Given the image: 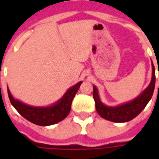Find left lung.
Wrapping results in <instances>:
<instances>
[{"label":"left lung","mask_w":159,"mask_h":159,"mask_svg":"<svg viewBox=\"0 0 159 159\" xmlns=\"http://www.w3.org/2000/svg\"><path fill=\"white\" fill-rule=\"evenodd\" d=\"M152 79L147 89L142 91L140 95H138L134 100L120 104L116 107L107 106L100 100L99 90L95 85H93V96L95 101V108L98 114L105 119L114 122V123H126L134 119L144 110L147 103L150 101L153 94L155 88V68L152 61Z\"/></svg>","instance_id":"8db88e82"}]
</instances>
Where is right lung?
<instances>
[{
    "label": "right lung",
    "instance_id": "1",
    "mask_svg": "<svg viewBox=\"0 0 159 159\" xmlns=\"http://www.w3.org/2000/svg\"><path fill=\"white\" fill-rule=\"evenodd\" d=\"M82 81L69 88L65 94L55 103L47 107H34L17 100L12 96L7 88V93L12 107L22 117L39 126H49L58 123L66 118L71 108L74 97L79 89Z\"/></svg>",
    "mask_w": 159,
    "mask_h": 159
}]
</instances>
